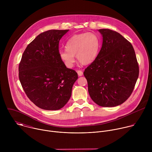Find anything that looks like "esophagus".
Here are the masks:
<instances>
[{"instance_id": "1", "label": "esophagus", "mask_w": 152, "mask_h": 152, "mask_svg": "<svg viewBox=\"0 0 152 152\" xmlns=\"http://www.w3.org/2000/svg\"><path fill=\"white\" fill-rule=\"evenodd\" d=\"M77 73L79 76H82L83 75V72L81 70H77Z\"/></svg>"}]
</instances>
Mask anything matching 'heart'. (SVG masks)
<instances>
[{
  "label": "heart",
  "instance_id": "obj_1",
  "mask_svg": "<svg viewBox=\"0 0 152 152\" xmlns=\"http://www.w3.org/2000/svg\"><path fill=\"white\" fill-rule=\"evenodd\" d=\"M100 39L93 33H83L72 36L66 42V50H60L61 60L67 68H72L75 56L83 65H89L96 59L100 49Z\"/></svg>",
  "mask_w": 152,
  "mask_h": 152
}]
</instances>
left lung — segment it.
<instances>
[{
	"mask_svg": "<svg viewBox=\"0 0 152 152\" xmlns=\"http://www.w3.org/2000/svg\"><path fill=\"white\" fill-rule=\"evenodd\" d=\"M102 48L83 75L91 99L103 107H114L131 95L139 75V67L131 43L119 33L99 29Z\"/></svg>",
	"mask_w": 152,
	"mask_h": 152,
	"instance_id": "1",
	"label": "left lung"
}]
</instances>
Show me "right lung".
Returning <instances> with one entry per match:
<instances>
[{
	"mask_svg": "<svg viewBox=\"0 0 152 152\" xmlns=\"http://www.w3.org/2000/svg\"><path fill=\"white\" fill-rule=\"evenodd\" d=\"M69 30H49L28 45L19 64L18 76L28 97L45 110H58L69 100L77 73L59 55V42Z\"/></svg>",
	"mask_w": 152,
	"mask_h": 152,
	"instance_id": "obj_1",
	"label": "right lung"
}]
</instances>
